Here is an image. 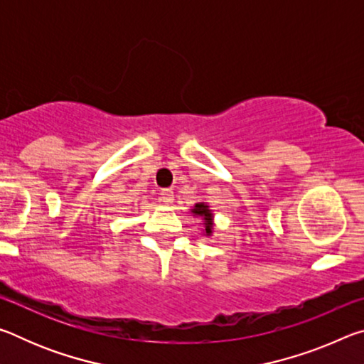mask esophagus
Returning <instances> with one entry per match:
<instances>
[{
    "label": "esophagus",
    "instance_id": "1",
    "mask_svg": "<svg viewBox=\"0 0 364 364\" xmlns=\"http://www.w3.org/2000/svg\"><path fill=\"white\" fill-rule=\"evenodd\" d=\"M159 199L160 202H164V204H171V202H173V191L162 189L159 194Z\"/></svg>",
    "mask_w": 364,
    "mask_h": 364
}]
</instances>
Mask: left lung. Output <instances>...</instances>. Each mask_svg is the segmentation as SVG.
Returning <instances> with one entry per match:
<instances>
[{"mask_svg": "<svg viewBox=\"0 0 364 364\" xmlns=\"http://www.w3.org/2000/svg\"><path fill=\"white\" fill-rule=\"evenodd\" d=\"M191 212H193L194 217H200L202 220H204V226H205L204 234L205 236H212L213 213L210 210V207H208L205 202H199V204H196L193 208H191Z\"/></svg>", "mask_w": 364, "mask_h": 364, "instance_id": "left-lung-1", "label": "left lung"}]
</instances>
